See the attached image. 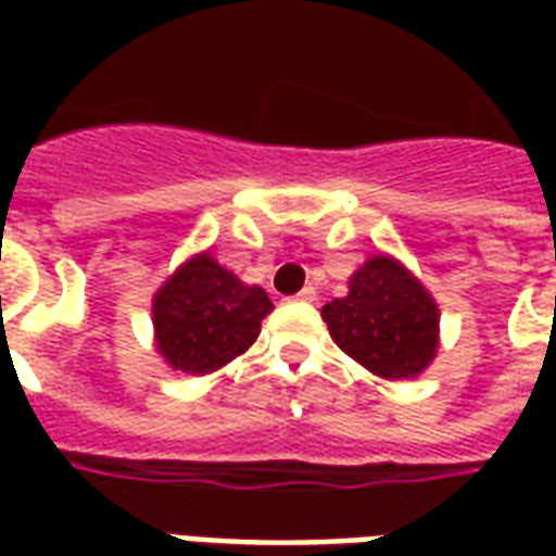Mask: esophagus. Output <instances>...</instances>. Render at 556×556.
Instances as JSON below:
<instances>
[{
  "mask_svg": "<svg viewBox=\"0 0 556 556\" xmlns=\"http://www.w3.org/2000/svg\"><path fill=\"white\" fill-rule=\"evenodd\" d=\"M294 301H306V303L315 301V289H313V286H306V289H303V291H298V294H294Z\"/></svg>",
  "mask_w": 556,
  "mask_h": 556,
  "instance_id": "esophagus-1",
  "label": "esophagus"
}]
</instances>
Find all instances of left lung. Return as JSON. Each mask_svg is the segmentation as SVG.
I'll use <instances>...</instances> for the list:
<instances>
[{
	"label": "left lung",
	"mask_w": 556,
	"mask_h": 556,
	"mask_svg": "<svg viewBox=\"0 0 556 556\" xmlns=\"http://www.w3.org/2000/svg\"><path fill=\"white\" fill-rule=\"evenodd\" d=\"M321 318L339 349L387 381L414 378L438 351V303L390 255H372Z\"/></svg>",
	"instance_id": "1"
}]
</instances>
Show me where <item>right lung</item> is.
<instances>
[{"label":"right lung","mask_w":556,"mask_h":556,"mask_svg":"<svg viewBox=\"0 0 556 556\" xmlns=\"http://www.w3.org/2000/svg\"><path fill=\"white\" fill-rule=\"evenodd\" d=\"M270 309L265 289L247 286L217 258L199 253L154 294L157 351L178 372H217L253 345Z\"/></svg>","instance_id":"add662e5"}]
</instances>
